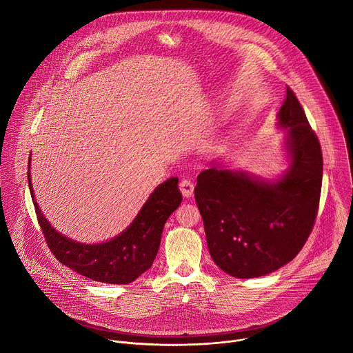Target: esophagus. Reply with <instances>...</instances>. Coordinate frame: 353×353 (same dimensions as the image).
Instances as JSON below:
<instances>
[{
    "instance_id": "obj_1",
    "label": "esophagus",
    "mask_w": 353,
    "mask_h": 353,
    "mask_svg": "<svg viewBox=\"0 0 353 353\" xmlns=\"http://www.w3.org/2000/svg\"><path fill=\"white\" fill-rule=\"evenodd\" d=\"M180 191H181V194L185 196V198H190L191 195H192V192H194V184H192V181L191 180H188V179H183L181 181H180Z\"/></svg>"
}]
</instances>
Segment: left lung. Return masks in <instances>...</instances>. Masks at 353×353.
I'll return each mask as SVG.
<instances>
[{
    "instance_id": "8db88e82",
    "label": "left lung",
    "mask_w": 353,
    "mask_h": 353,
    "mask_svg": "<svg viewBox=\"0 0 353 353\" xmlns=\"http://www.w3.org/2000/svg\"><path fill=\"white\" fill-rule=\"evenodd\" d=\"M288 128L289 170L275 183L219 165L201 172L194 188L214 263L234 278H257L292 261L307 241L319 212L323 154L294 92L278 113Z\"/></svg>"
}]
</instances>
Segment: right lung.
Listing matches in <instances>:
<instances>
[{"label":"right lung","instance_id":"right-lung-1","mask_svg":"<svg viewBox=\"0 0 353 353\" xmlns=\"http://www.w3.org/2000/svg\"><path fill=\"white\" fill-rule=\"evenodd\" d=\"M28 181L40 229L53 256L63 265L92 281L116 285L131 283L154 264L163 226L183 201L177 187L179 179L172 177L155 188L121 234L100 244H81L50 226L37 207L29 170Z\"/></svg>","mask_w":353,"mask_h":353}]
</instances>
